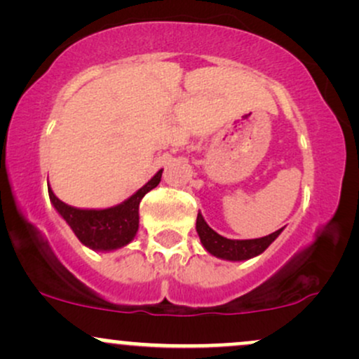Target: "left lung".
<instances>
[{
	"instance_id": "obj_1",
	"label": "left lung",
	"mask_w": 359,
	"mask_h": 359,
	"mask_svg": "<svg viewBox=\"0 0 359 359\" xmlns=\"http://www.w3.org/2000/svg\"><path fill=\"white\" fill-rule=\"evenodd\" d=\"M196 229L205 251H209L212 257L229 259V262H243V259L258 257V255H262L263 251L269 248L271 243L277 240L278 234L283 231L282 228L278 229V231L269 234V236L255 238V240H229V238L221 236V234H217L212 228H209V224L204 221L203 214L201 212L197 214Z\"/></svg>"
}]
</instances>
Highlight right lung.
Segmentation results:
<instances>
[{"label": "right lung", "mask_w": 359, "mask_h": 359, "mask_svg": "<svg viewBox=\"0 0 359 359\" xmlns=\"http://www.w3.org/2000/svg\"><path fill=\"white\" fill-rule=\"evenodd\" d=\"M162 170H158L148 182L121 204L106 209H79L62 203L48 187V197L60 214L62 219L71 226L79 241L94 251H114L133 241L140 224V203L143 196L160 184Z\"/></svg>", "instance_id": "add662e5"}]
</instances>
